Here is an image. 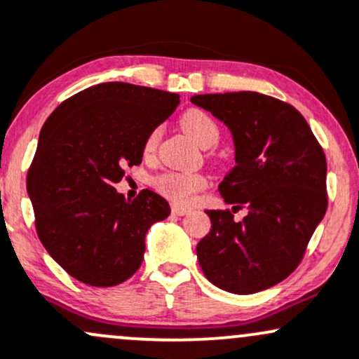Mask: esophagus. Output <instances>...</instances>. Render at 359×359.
I'll return each instance as SVG.
<instances>
[{
  "instance_id": "1",
  "label": "esophagus",
  "mask_w": 359,
  "mask_h": 359,
  "mask_svg": "<svg viewBox=\"0 0 359 359\" xmlns=\"http://www.w3.org/2000/svg\"><path fill=\"white\" fill-rule=\"evenodd\" d=\"M172 212L177 216H184L187 215V212H191V208H186V206H172Z\"/></svg>"
}]
</instances>
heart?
<instances>
[{
  "instance_id": "1",
  "label": "heart",
  "mask_w": 359,
  "mask_h": 359,
  "mask_svg": "<svg viewBox=\"0 0 359 359\" xmlns=\"http://www.w3.org/2000/svg\"><path fill=\"white\" fill-rule=\"evenodd\" d=\"M182 128L196 143L203 148H210L218 143L219 126L208 112L201 109H191L182 116ZM161 129L155 128L144 140V153H153L158 147ZM155 186L165 198L177 204H187L196 198L199 191L208 186L206 177L192 172H165L155 179Z\"/></svg>"
}]
</instances>
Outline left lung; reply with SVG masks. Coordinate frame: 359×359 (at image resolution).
<instances>
[{"label": "left lung", "mask_w": 359, "mask_h": 359, "mask_svg": "<svg viewBox=\"0 0 359 359\" xmlns=\"http://www.w3.org/2000/svg\"><path fill=\"white\" fill-rule=\"evenodd\" d=\"M230 128L235 165L219 184L231 210L206 211L211 230L198 243L204 276L218 288L250 294L278 285L300 266L327 211V161L293 105L257 92L194 95ZM242 207L248 216L235 222Z\"/></svg>", "instance_id": "left-lung-1"}]
</instances>
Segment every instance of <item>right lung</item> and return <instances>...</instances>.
<instances>
[{"instance_id": "obj_1", "label": "right lung", "mask_w": 359, "mask_h": 359, "mask_svg": "<svg viewBox=\"0 0 359 359\" xmlns=\"http://www.w3.org/2000/svg\"><path fill=\"white\" fill-rule=\"evenodd\" d=\"M179 102L177 93L109 81L66 98L42 126L27 173L35 230L78 281L109 288L131 278L148 228L170 215L156 192L128 201L114 186L141 163L147 136Z\"/></svg>"}]
</instances>
